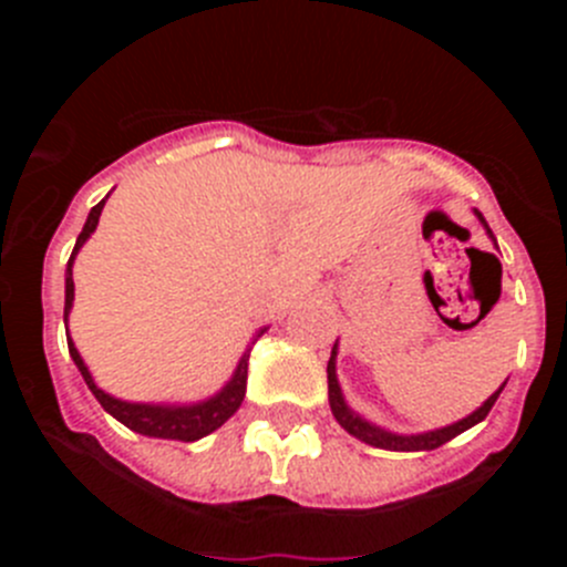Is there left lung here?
<instances>
[{
    "label": "left lung",
    "mask_w": 567,
    "mask_h": 567,
    "mask_svg": "<svg viewBox=\"0 0 567 567\" xmlns=\"http://www.w3.org/2000/svg\"><path fill=\"white\" fill-rule=\"evenodd\" d=\"M474 215L480 218V224L485 227V233H488V238H494V233L488 229V224H485L483 213H477L474 209ZM338 343L332 346V358H329V365H327V378H329V405H332V414L334 420H338L340 425H343L346 432L352 434V437H358L360 443H369L374 445V449H385V452H432V449H440L443 443H449V440H454L457 434H463L465 429H471V425L483 423L485 414L491 412V405L497 403L499 392L505 389V380L503 385H499L497 392L491 394L488 400H485L480 409H474V412L468 414V417L457 420V423L452 425H443V429H432V432H420V434H398V432H389V429H383V425H374L369 423L365 417H360L358 412H354L352 405L346 403L343 398V389H340L338 383Z\"/></svg>",
    "instance_id": "1"
}]
</instances>
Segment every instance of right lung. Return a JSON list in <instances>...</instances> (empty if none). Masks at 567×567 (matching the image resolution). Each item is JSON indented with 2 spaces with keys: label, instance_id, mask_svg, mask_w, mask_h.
<instances>
[{
  "label": "right lung",
  "instance_id": "1",
  "mask_svg": "<svg viewBox=\"0 0 567 567\" xmlns=\"http://www.w3.org/2000/svg\"><path fill=\"white\" fill-rule=\"evenodd\" d=\"M107 198H102L96 207L90 209L87 221H84L82 233H79V238H76V247H73V255H70V260H68V272H64V323H68V315H70V309H73V289H76L73 287V260H76L79 249L84 247V240L96 233L99 215H102L104 202H107ZM267 329L269 327H264L252 334V340H249V346H247V352L240 354L238 365H235L233 378H229L227 383H224L221 389L213 394V398L198 400V403H133V400L113 398V394H107L104 389H99L96 385V380H93V374H90L87 363H84L82 354H79V349H76V343H73V338H70V332H68V349H70V358H73V363H76V369L82 372L84 383H87L90 392L96 394V400L102 403L104 412L113 414L118 423L127 425L130 432L144 434V437L195 443V440H202V437H207V434H213L215 429H221V425L227 423L235 412H238L240 400H244V394H247L249 352H252V346L258 343V338L267 332Z\"/></svg>",
  "mask_w": 567,
  "mask_h": 567
}]
</instances>
